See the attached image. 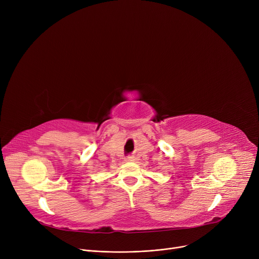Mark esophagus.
I'll list each match as a JSON object with an SVG mask.
<instances>
[{
	"label": "esophagus",
	"mask_w": 259,
	"mask_h": 259,
	"mask_svg": "<svg viewBox=\"0 0 259 259\" xmlns=\"http://www.w3.org/2000/svg\"><path fill=\"white\" fill-rule=\"evenodd\" d=\"M126 160H127V161H134V157H133V156H128V157L126 158Z\"/></svg>",
	"instance_id": "esophagus-1"
}]
</instances>
